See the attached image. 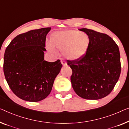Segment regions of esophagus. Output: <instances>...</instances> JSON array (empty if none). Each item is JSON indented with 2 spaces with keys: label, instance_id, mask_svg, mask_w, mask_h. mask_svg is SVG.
Instances as JSON below:
<instances>
[{
  "label": "esophagus",
  "instance_id": "esophagus-1",
  "mask_svg": "<svg viewBox=\"0 0 129 129\" xmlns=\"http://www.w3.org/2000/svg\"><path fill=\"white\" fill-rule=\"evenodd\" d=\"M61 64H62V65H63V67H65L67 65V64L66 63V62H65V61L64 60H61Z\"/></svg>",
  "mask_w": 129,
  "mask_h": 129
}]
</instances>
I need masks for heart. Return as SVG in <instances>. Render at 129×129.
I'll return each mask as SVG.
<instances>
[{"instance_id": "obj_1", "label": "heart", "mask_w": 129, "mask_h": 129, "mask_svg": "<svg viewBox=\"0 0 129 129\" xmlns=\"http://www.w3.org/2000/svg\"><path fill=\"white\" fill-rule=\"evenodd\" d=\"M50 43L46 48L50 52L55 49L62 51L65 58L77 60L84 56L89 49L90 39L87 34L76 30H68L54 32L51 35Z\"/></svg>"}]
</instances>
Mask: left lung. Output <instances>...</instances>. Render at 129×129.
I'll return each mask as SVG.
<instances>
[{
  "label": "left lung",
  "mask_w": 129,
  "mask_h": 129,
  "mask_svg": "<svg viewBox=\"0 0 129 129\" xmlns=\"http://www.w3.org/2000/svg\"><path fill=\"white\" fill-rule=\"evenodd\" d=\"M79 30L89 36L90 43L82 58L67 61L72 70V87L77 94L84 99H103L112 91L119 78V49L107 34L87 28Z\"/></svg>",
  "instance_id": "left-lung-1"
}]
</instances>
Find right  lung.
<instances>
[{
  "label": "right lung",
  "mask_w": 129,
  "mask_h": 129,
  "mask_svg": "<svg viewBox=\"0 0 129 129\" xmlns=\"http://www.w3.org/2000/svg\"><path fill=\"white\" fill-rule=\"evenodd\" d=\"M51 28L29 30L17 35L4 55L3 71L10 88L23 100L38 102L46 99L62 68L60 60L44 59L46 35Z\"/></svg>",
  "instance_id": "right-lung-1"
}]
</instances>
